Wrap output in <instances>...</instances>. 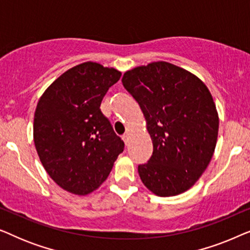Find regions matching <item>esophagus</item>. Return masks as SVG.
I'll list each match as a JSON object with an SVG mask.
<instances>
[{
  "label": "esophagus",
  "instance_id": "34e87169",
  "mask_svg": "<svg viewBox=\"0 0 250 250\" xmlns=\"http://www.w3.org/2000/svg\"><path fill=\"white\" fill-rule=\"evenodd\" d=\"M128 138H129V133L128 132L125 133V134L123 135V140H124V142L126 143V145H127V143H128Z\"/></svg>",
  "mask_w": 250,
  "mask_h": 250
}]
</instances>
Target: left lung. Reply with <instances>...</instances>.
<instances>
[{
  "instance_id": "1",
  "label": "left lung",
  "mask_w": 250,
  "mask_h": 250,
  "mask_svg": "<svg viewBox=\"0 0 250 250\" xmlns=\"http://www.w3.org/2000/svg\"><path fill=\"white\" fill-rule=\"evenodd\" d=\"M123 85L138 101L153 151L139 175L160 197L190 189L207 168L218 133L213 97L199 78L159 61L126 71Z\"/></svg>"
}]
</instances>
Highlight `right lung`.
Instances as JSON below:
<instances>
[{
  "label": "right lung",
  "mask_w": 250,
  "mask_h": 250,
  "mask_svg": "<svg viewBox=\"0 0 250 250\" xmlns=\"http://www.w3.org/2000/svg\"><path fill=\"white\" fill-rule=\"evenodd\" d=\"M121 71L84 62L47 87L34 116V142L51 179L75 194H87L107 179L124 142L100 104Z\"/></svg>",
  "instance_id": "add662e5"
}]
</instances>
